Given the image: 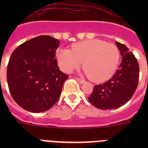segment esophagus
Wrapping results in <instances>:
<instances>
[{
	"instance_id": "34e87169",
	"label": "esophagus",
	"mask_w": 148,
	"mask_h": 148,
	"mask_svg": "<svg viewBox=\"0 0 148 148\" xmlns=\"http://www.w3.org/2000/svg\"><path fill=\"white\" fill-rule=\"evenodd\" d=\"M77 81H78V82H80L81 84H84V82H85V81L84 80V79H82V78H76Z\"/></svg>"
}]
</instances>
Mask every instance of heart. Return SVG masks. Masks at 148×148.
<instances>
[{
    "label": "heart",
    "mask_w": 148,
    "mask_h": 148,
    "mask_svg": "<svg viewBox=\"0 0 148 148\" xmlns=\"http://www.w3.org/2000/svg\"><path fill=\"white\" fill-rule=\"evenodd\" d=\"M120 53L113 44L99 39L78 42L71 49H61L58 53L60 67L65 73H71L83 64L85 73L95 82H103L113 75L118 66Z\"/></svg>",
    "instance_id": "b5f03b06"
}]
</instances>
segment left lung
Returning a JSON list of instances; mask_svg holds the SVG:
<instances>
[{
	"instance_id": "1",
	"label": "left lung",
	"mask_w": 148,
	"mask_h": 148,
	"mask_svg": "<svg viewBox=\"0 0 148 148\" xmlns=\"http://www.w3.org/2000/svg\"><path fill=\"white\" fill-rule=\"evenodd\" d=\"M122 57L113 77L102 84L94 86L88 100L101 110L116 109L126 104L135 92L139 78V66L134 55L126 46L116 42Z\"/></svg>"
}]
</instances>
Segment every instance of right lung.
Returning a JSON list of instances; mask_svg holds the SVG:
<instances>
[{
	"label": "right lung",
	"mask_w": 148,
	"mask_h": 148,
	"mask_svg": "<svg viewBox=\"0 0 148 148\" xmlns=\"http://www.w3.org/2000/svg\"><path fill=\"white\" fill-rule=\"evenodd\" d=\"M60 41L49 35L27 40L13 51L7 83L18 105L32 113L50 109L58 100L68 75L59 70L56 52Z\"/></svg>",
	"instance_id": "right-lung-1"
}]
</instances>
